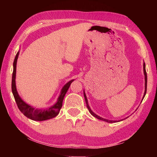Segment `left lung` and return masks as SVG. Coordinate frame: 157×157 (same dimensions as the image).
I'll return each instance as SVG.
<instances>
[{
	"instance_id": "1",
	"label": "left lung",
	"mask_w": 157,
	"mask_h": 157,
	"mask_svg": "<svg viewBox=\"0 0 157 157\" xmlns=\"http://www.w3.org/2000/svg\"><path fill=\"white\" fill-rule=\"evenodd\" d=\"M143 73H144V75H145V92H144V95H143V99L144 98L145 95L146 94V91H147V73H146V70H145V62H143ZM84 99H85V102H86V107L88 108V109L89 111V112L91 113V114L92 116H94L95 118H96L98 119H99V120L101 121H105V122H107V123H117V122H119L121 121H123L124 119H126L127 118H128V117H127V118H124V119H122L121 121H111V120H108V119H106V118H103L102 117H100L99 116H98L97 114H95L94 111H93L91 108H90L89 105V102H88V100H87V98H86V95L85 94V92L84 91Z\"/></svg>"
}]
</instances>
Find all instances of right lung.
<instances>
[{
  "mask_svg": "<svg viewBox=\"0 0 157 157\" xmlns=\"http://www.w3.org/2000/svg\"><path fill=\"white\" fill-rule=\"evenodd\" d=\"M18 55H19V51H18L17 54L16 55L14 63H13V73L12 79V91L18 108L19 109L21 112L24 114V116L33 121H43L55 118V116H57L59 114L61 108L62 107L63 98H64L66 92L69 89V86L74 81V79H71L63 86V88L61 90L59 97L57 98V102L54 105L47 109H35L25 102L22 100V98L20 97V95H18L17 90V86H16V72H17V63Z\"/></svg>",
  "mask_w": 157,
  "mask_h": 157,
  "instance_id": "obj_1",
  "label": "right lung"
}]
</instances>
